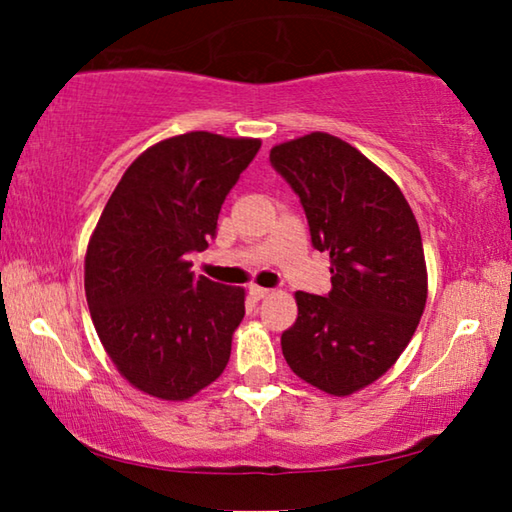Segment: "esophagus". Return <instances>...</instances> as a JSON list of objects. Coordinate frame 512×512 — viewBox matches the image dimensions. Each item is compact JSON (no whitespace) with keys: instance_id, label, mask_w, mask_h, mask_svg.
I'll use <instances>...</instances> for the list:
<instances>
[{"instance_id":"34e87169","label":"esophagus","mask_w":512,"mask_h":512,"mask_svg":"<svg viewBox=\"0 0 512 512\" xmlns=\"http://www.w3.org/2000/svg\"><path fill=\"white\" fill-rule=\"evenodd\" d=\"M248 293H250V296H253L255 300H262V298H266V296H271V289H264V287H257V284H253V287L248 289Z\"/></svg>"}]
</instances>
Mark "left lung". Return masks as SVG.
Returning <instances> with one entry per match:
<instances>
[{
  "label": "left lung",
  "mask_w": 512,
  "mask_h": 512,
  "mask_svg": "<svg viewBox=\"0 0 512 512\" xmlns=\"http://www.w3.org/2000/svg\"><path fill=\"white\" fill-rule=\"evenodd\" d=\"M271 164L305 207L311 244L329 253L332 291H298L282 334L289 368L329 395L361 391L400 359L427 305L418 221L375 162L329 133L271 149Z\"/></svg>",
  "instance_id": "1"
}]
</instances>
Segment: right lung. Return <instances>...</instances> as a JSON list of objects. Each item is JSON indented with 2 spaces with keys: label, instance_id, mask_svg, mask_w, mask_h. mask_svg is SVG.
I'll return each instance as SVG.
<instances>
[{
  "label": "right lung",
  "instance_id": "obj_1",
  "mask_svg": "<svg viewBox=\"0 0 512 512\" xmlns=\"http://www.w3.org/2000/svg\"><path fill=\"white\" fill-rule=\"evenodd\" d=\"M253 137L192 131L146 149L121 176L85 253V298L119 375L158 400L194 397L228 366L246 291L192 273Z\"/></svg>",
  "mask_w": 512,
  "mask_h": 512
}]
</instances>
